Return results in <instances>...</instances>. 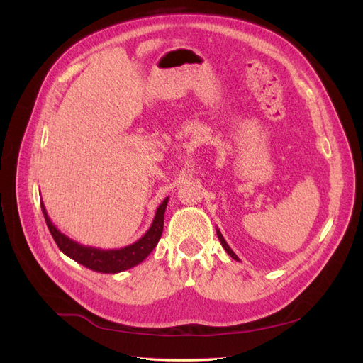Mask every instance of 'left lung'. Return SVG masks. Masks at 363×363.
I'll return each mask as SVG.
<instances>
[{"label": "left lung", "instance_id": "left-lung-1", "mask_svg": "<svg viewBox=\"0 0 363 363\" xmlns=\"http://www.w3.org/2000/svg\"><path fill=\"white\" fill-rule=\"evenodd\" d=\"M216 235H218V239H219V240H221V245H223V247H224V250L227 251V255H228V256H232V257H233L235 260H238V262H239V257H238V256L235 255V252H233V250L228 247V244L225 242V239H224V236L221 235V232H219V230H218V228H216Z\"/></svg>", "mask_w": 363, "mask_h": 363}]
</instances>
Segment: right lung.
Masks as SVG:
<instances>
[{"label":"right lung","instance_id":"1","mask_svg":"<svg viewBox=\"0 0 363 363\" xmlns=\"http://www.w3.org/2000/svg\"><path fill=\"white\" fill-rule=\"evenodd\" d=\"M167 204H168V196L157 207L155 219H152V224L147 230V233L144 236H142L139 240H136L135 244L127 245L124 248H115V250H103V248L75 242L74 239L63 235L60 230L51 223L43 203H40V207H42V213H43V218H45L52 239L56 240V244L62 252H65L68 257H71L77 263H80V265L89 268L92 271L103 272V274H116L139 265V263L144 262L148 257L150 252L155 250L163 232V219H164V211H167Z\"/></svg>","mask_w":363,"mask_h":363}]
</instances>
